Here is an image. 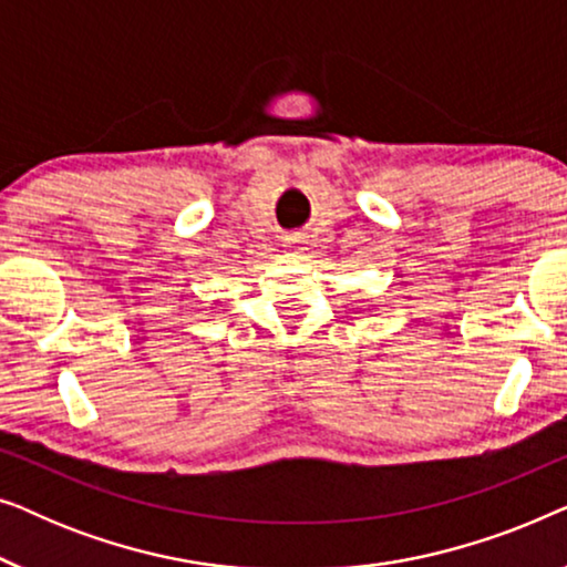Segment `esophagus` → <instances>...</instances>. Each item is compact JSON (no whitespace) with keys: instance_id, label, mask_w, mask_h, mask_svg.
Returning <instances> with one entry per match:
<instances>
[{"instance_id":"obj_1","label":"esophagus","mask_w":567,"mask_h":567,"mask_svg":"<svg viewBox=\"0 0 567 567\" xmlns=\"http://www.w3.org/2000/svg\"><path fill=\"white\" fill-rule=\"evenodd\" d=\"M286 247H289V252L299 255V252L307 250V243L301 237H289V239H286Z\"/></svg>"}]
</instances>
